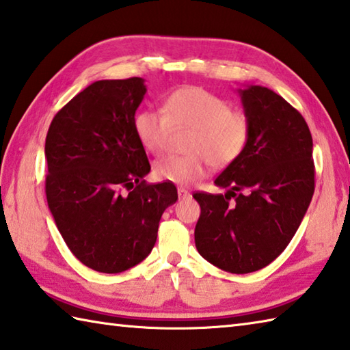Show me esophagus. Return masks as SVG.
Listing matches in <instances>:
<instances>
[{"instance_id": "esophagus-1", "label": "esophagus", "mask_w": 350, "mask_h": 350, "mask_svg": "<svg viewBox=\"0 0 350 350\" xmlns=\"http://www.w3.org/2000/svg\"><path fill=\"white\" fill-rule=\"evenodd\" d=\"M177 196H179L180 200H185V198H189V197H191V193H189L188 189L179 188V189H177Z\"/></svg>"}]
</instances>
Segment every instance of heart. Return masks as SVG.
Listing matches in <instances>:
<instances>
[{
  "mask_svg": "<svg viewBox=\"0 0 350 350\" xmlns=\"http://www.w3.org/2000/svg\"><path fill=\"white\" fill-rule=\"evenodd\" d=\"M133 129L144 150L159 154L173 130L191 129L185 156H162L153 163L157 180L189 185L206 174L208 163L224 168L237 161L247 146V115L230 109L224 98L203 88L183 86L168 94L162 112L142 109L135 115Z\"/></svg>",
  "mask_w": 350,
  "mask_h": 350,
  "instance_id": "1",
  "label": "heart"
}]
</instances>
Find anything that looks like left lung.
<instances>
[{
	"mask_svg": "<svg viewBox=\"0 0 350 350\" xmlns=\"http://www.w3.org/2000/svg\"><path fill=\"white\" fill-rule=\"evenodd\" d=\"M250 136L215 185L226 194L196 193L202 208L198 253L237 275L264 269L285 250L314 194L312 136L304 116L271 89H238Z\"/></svg>",
	"mask_w": 350,
	"mask_h": 350,
	"instance_id": "1",
	"label": "left lung"
}]
</instances>
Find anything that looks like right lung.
<instances>
[{
	"label": "right lung",
	"mask_w": 350,
	"mask_h": 350,
	"mask_svg": "<svg viewBox=\"0 0 350 350\" xmlns=\"http://www.w3.org/2000/svg\"><path fill=\"white\" fill-rule=\"evenodd\" d=\"M146 92L141 77L94 81L46 133L48 208L72 255L100 273L144 261L163 211L177 200L171 182L144 180L150 163L133 120Z\"/></svg>",
	"instance_id": "1"
}]
</instances>
